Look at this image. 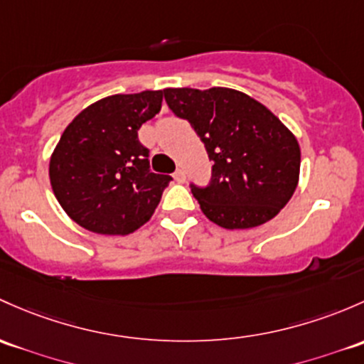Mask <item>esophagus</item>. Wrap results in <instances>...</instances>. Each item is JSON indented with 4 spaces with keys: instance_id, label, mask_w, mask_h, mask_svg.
I'll return each instance as SVG.
<instances>
[{
    "instance_id": "1",
    "label": "esophagus",
    "mask_w": 364,
    "mask_h": 364,
    "mask_svg": "<svg viewBox=\"0 0 364 364\" xmlns=\"http://www.w3.org/2000/svg\"><path fill=\"white\" fill-rule=\"evenodd\" d=\"M174 179L178 183H185L186 181V174H185V171L183 169H178L174 172Z\"/></svg>"
}]
</instances>
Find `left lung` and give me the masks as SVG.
<instances>
[{"label": "left lung", "instance_id": "8db88e82", "mask_svg": "<svg viewBox=\"0 0 364 364\" xmlns=\"http://www.w3.org/2000/svg\"><path fill=\"white\" fill-rule=\"evenodd\" d=\"M167 106L190 122L213 160L211 183L190 185L202 213L228 230L267 223L293 197L300 146L269 108L225 87L164 89Z\"/></svg>", "mask_w": 364, "mask_h": 364}]
</instances>
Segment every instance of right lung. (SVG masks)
I'll list each match as a JSON object with an SVG mask.
<instances>
[{"label": "right lung", "instance_id": "right-lung-1", "mask_svg": "<svg viewBox=\"0 0 364 364\" xmlns=\"http://www.w3.org/2000/svg\"><path fill=\"white\" fill-rule=\"evenodd\" d=\"M162 108V90L114 94L87 106L50 156V185L80 227L127 235L155 213L171 176L150 171L137 131Z\"/></svg>", "mask_w": 364, "mask_h": 364}]
</instances>
